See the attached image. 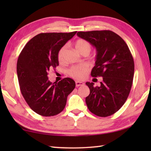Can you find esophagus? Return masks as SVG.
<instances>
[{"label": "esophagus", "instance_id": "34e87169", "mask_svg": "<svg viewBox=\"0 0 151 151\" xmlns=\"http://www.w3.org/2000/svg\"><path fill=\"white\" fill-rule=\"evenodd\" d=\"M75 83H76V87H78V86H83L84 85V83H83V82L76 81Z\"/></svg>", "mask_w": 151, "mask_h": 151}]
</instances>
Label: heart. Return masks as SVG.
I'll return each mask as SVG.
<instances>
[{
  "mask_svg": "<svg viewBox=\"0 0 151 151\" xmlns=\"http://www.w3.org/2000/svg\"><path fill=\"white\" fill-rule=\"evenodd\" d=\"M75 47L76 50L81 54L84 52H88L89 53L91 50V45L90 43L83 39H78L76 40L75 43ZM65 50L66 47H63L58 51V60L59 62H62L63 60L64 54H65ZM87 72V67L85 65H81L73 66L68 71V73L72 77L78 79V80H81V79H83L85 77Z\"/></svg>",
  "mask_w": 151,
  "mask_h": 151,
  "instance_id": "b5f03b06",
  "label": "heart"
}]
</instances>
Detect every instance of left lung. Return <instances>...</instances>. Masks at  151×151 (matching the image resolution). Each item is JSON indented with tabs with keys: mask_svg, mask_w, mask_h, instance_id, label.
I'll return each mask as SVG.
<instances>
[{
	"mask_svg": "<svg viewBox=\"0 0 151 151\" xmlns=\"http://www.w3.org/2000/svg\"><path fill=\"white\" fill-rule=\"evenodd\" d=\"M78 37L96 48L93 77L102 76L100 86L86 82L90 94L85 101L89 111L96 116H111L121 108L131 91L134 64L126 42L111 30L78 32Z\"/></svg>",
	"mask_w": 151,
	"mask_h": 151,
	"instance_id": "left-lung-1",
	"label": "left lung"
}]
</instances>
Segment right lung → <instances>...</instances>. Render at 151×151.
<instances>
[{
    "label": "right lung",
    "mask_w": 151,
    "mask_h": 151,
    "mask_svg": "<svg viewBox=\"0 0 151 151\" xmlns=\"http://www.w3.org/2000/svg\"><path fill=\"white\" fill-rule=\"evenodd\" d=\"M76 33H40L27 43L19 55L17 70L20 91L30 109L40 115L59 114L75 88L70 78L51 83L48 72L58 65V51Z\"/></svg>",
    "instance_id": "right-lung-1"
}]
</instances>
